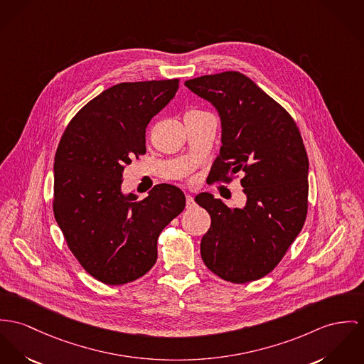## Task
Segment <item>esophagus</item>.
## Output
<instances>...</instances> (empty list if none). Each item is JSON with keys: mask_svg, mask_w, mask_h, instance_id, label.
I'll use <instances>...</instances> for the list:
<instances>
[{"mask_svg": "<svg viewBox=\"0 0 364 364\" xmlns=\"http://www.w3.org/2000/svg\"><path fill=\"white\" fill-rule=\"evenodd\" d=\"M186 206H187V209H191V208H194L196 206V200H194V198L193 196H186Z\"/></svg>", "mask_w": 364, "mask_h": 364, "instance_id": "1", "label": "esophagus"}]
</instances>
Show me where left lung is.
Here are the masks:
<instances>
[{
  "label": "left lung",
  "mask_w": 364,
  "mask_h": 364,
  "mask_svg": "<svg viewBox=\"0 0 364 364\" xmlns=\"http://www.w3.org/2000/svg\"><path fill=\"white\" fill-rule=\"evenodd\" d=\"M222 119V148L210 181L230 184L242 174L244 208L202 193L196 202L210 215L202 237L206 267L234 284L269 274L301 232L308 215V154L299 129L277 101L240 72L187 80Z\"/></svg>",
  "instance_id": "left-lung-1"
}]
</instances>
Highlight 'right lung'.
I'll return each mask as SVG.
<instances>
[{
  "mask_svg": "<svg viewBox=\"0 0 364 364\" xmlns=\"http://www.w3.org/2000/svg\"><path fill=\"white\" fill-rule=\"evenodd\" d=\"M177 88L178 79L112 85L73 116L56 148V223L84 270L104 284L148 273L159 234L186 208L171 184L155 186L140 200L120 191L124 168L146 152V124Z\"/></svg>",
  "mask_w": 364,
  "mask_h": 364,
  "instance_id": "right-lung-1",
  "label": "right lung"
}]
</instances>
